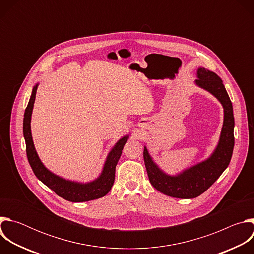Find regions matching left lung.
<instances>
[{
	"mask_svg": "<svg viewBox=\"0 0 254 254\" xmlns=\"http://www.w3.org/2000/svg\"><path fill=\"white\" fill-rule=\"evenodd\" d=\"M196 84L218 99L224 108V122L219 143L206 161L187 169L178 176H169L153 162L147 148L143 149V160L151 184L161 193L181 199L200 196L228 167L234 148L233 107L221 78L212 71L199 68Z\"/></svg>",
	"mask_w": 254,
	"mask_h": 254,
	"instance_id": "obj_1",
	"label": "left lung"
}]
</instances>
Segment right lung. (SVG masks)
I'll use <instances>...</instances> for the list:
<instances>
[{
  "label": "right lung",
  "mask_w": 254,
  "mask_h": 254,
  "mask_svg": "<svg viewBox=\"0 0 254 254\" xmlns=\"http://www.w3.org/2000/svg\"><path fill=\"white\" fill-rule=\"evenodd\" d=\"M37 87L38 84H36L32 90L29 103L25 110L23 122V132L26 141L27 158L35 176L52 191H54L58 196L70 202H85L105 196L111 191L114 185L116 167L121 158L124 146L128 138V135L122 137L116 143V146L107 156L101 175L95 181H93V182L87 184H80L76 182H71V181H67L54 175L49 170H47L41 163L37 153L35 151L31 134L30 123Z\"/></svg>",
  "instance_id": "add662e5"
}]
</instances>
